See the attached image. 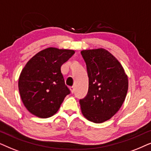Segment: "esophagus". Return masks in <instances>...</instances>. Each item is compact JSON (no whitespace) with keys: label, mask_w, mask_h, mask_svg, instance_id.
Masks as SVG:
<instances>
[{"label":"esophagus","mask_w":151,"mask_h":151,"mask_svg":"<svg viewBox=\"0 0 151 151\" xmlns=\"http://www.w3.org/2000/svg\"><path fill=\"white\" fill-rule=\"evenodd\" d=\"M70 91H71L72 93H73V92H74V86H71V87H70Z\"/></svg>","instance_id":"esophagus-1"}]
</instances>
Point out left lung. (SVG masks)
Masks as SVG:
<instances>
[{
	"instance_id": "obj_1",
	"label": "left lung",
	"mask_w": 151,
	"mask_h": 151,
	"mask_svg": "<svg viewBox=\"0 0 151 151\" xmlns=\"http://www.w3.org/2000/svg\"><path fill=\"white\" fill-rule=\"evenodd\" d=\"M89 78L88 91L79 100L81 112L88 120L102 123L120 109L126 99L128 80L121 63L103 48L82 50Z\"/></svg>"
}]
</instances>
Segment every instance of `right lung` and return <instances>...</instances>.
Instances as JSON below:
<instances>
[{
	"label": "right lung",
	"instance_id": "obj_1",
	"mask_svg": "<svg viewBox=\"0 0 151 151\" xmlns=\"http://www.w3.org/2000/svg\"><path fill=\"white\" fill-rule=\"evenodd\" d=\"M74 50L48 47L38 52L23 68L19 79L22 101L28 111L41 118L54 115L70 93L61 67Z\"/></svg>",
	"mask_w": 151,
	"mask_h": 151
}]
</instances>
